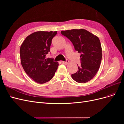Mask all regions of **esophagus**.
I'll use <instances>...</instances> for the list:
<instances>
[{
    "label": "esophagus",
    "instance_id": "34e87169",
    "mask_svg": "<svg viewBox=\"0 0 124 124\" xmlns=\"http://www.w3.org/2000/svg\"><path fill=\"white\" fill-rule=\"evenodd\" d=\"M61 62L62 63V64L67 65V64H68V63H69V61H67L66 62H63V61H62Z\"/></svg>",
    "mask_w": 124,
    "mask_h": 124
}]
</instances>
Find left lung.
Here are the masks:
<instances>
[{"label": "left lung", "instance_id": "8db88e82", "mask_svg": "<svg viewBox=\"0 0 124 124\" xmlns=\"http://www.w3.org/2000/svg\"><path fill=\"white\" fill-rule=\"evenodd\" d=\"M61 33L73 43L75 50L81 53V64L76 73L71 74L79 83H86L95 76L102 59V48L99 38L84 29L62 31Z\"/></svg>", "mask_w": 124, "mask_h": 124}]
</instances>
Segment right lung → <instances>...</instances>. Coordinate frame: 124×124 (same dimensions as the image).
Segmentation results:
<instances>
[{
	"label": "right lung",
	"instance_id": "right-lung-1",
	"mask_svg": "<svg viewBox=\"0 0 124 124\" xmlns=\"http://www.w3.org/2000/svg\"><path fill=\"white\" fill-rule=\"evenodd\" d=\"M57 32H33L26 37L21 46L22 66L28 76L38 83L43 84L51 80L57 69L58 62L46 58L50 52L52 40Z\"/></svg>",
	"mask_w": 124,
	"mask_h": 124
}]
</instances>
